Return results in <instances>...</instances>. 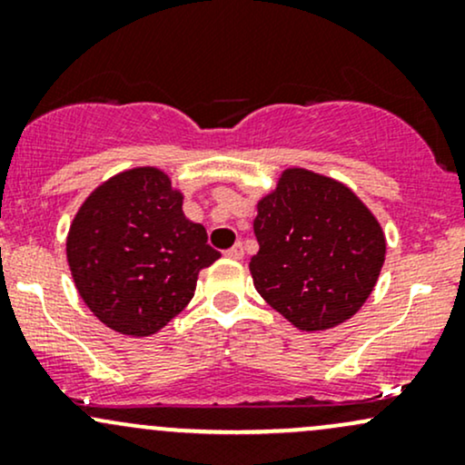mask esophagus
<instances>
[{
    "instance_id": "obj_1",
    "label": "esophagus",
    "mask_w": 465,
    "mask_h": 465,
    "mask_svg": "<svg viewBox=\"0 0 465 465\" xmlns=\"http://www.w3.org/2000/svg\"><path fill=\"white\" fill-rule=\"evenodd\" d=\"M225 258H229V260H242V258H244L242 244L236 242L232 249H227V251H225Z\"/></svg>"
}]
</instances>
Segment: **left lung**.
Returning a JSON list of instances; mask_svg holds the SVG:
<instances>
[{"label": "left lung", "mask_w": 465, "mask_h": 465, "mask_svg": "<svg viewBox=\"0 0 465 465\" xmlns=\"http://www.w3.org/2000/svg\"><path fill=\"white\" fill-rule=\"evenodd\" d=\"M253 232L255 291L303 332L354 317L385 264L387 240L370 207L345 183L306 168L284 170L258 201Z\"/></svg>", "instance_id": "left-lung-1"}]
</instances>
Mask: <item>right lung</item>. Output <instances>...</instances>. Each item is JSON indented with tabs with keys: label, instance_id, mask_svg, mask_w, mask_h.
I'll list each match as a JSON object with an SVG mask.
<instances>
[{
	"label": "right lung",
	"instance_id": "right-lung-1",
	"mask_svg": "<svg viewBox=\"0 0 465 465\" xmlns=\"http://www.w3.org/2000/svg\"><path fill=\"white\" fill-rule=\"evenodd\" d=\"M221 258L183 214V194L153 165L124 170L80 205L67 262L87 308L106 328L151 336L188 306L201 269Z\"/></svg>",
	"mask_w": 465,
	"mask_h": 465
}]
</instances>
